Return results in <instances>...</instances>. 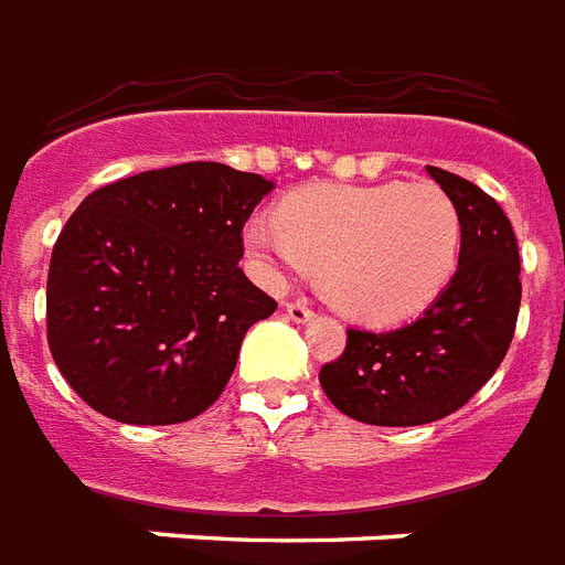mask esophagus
I'll return each mask as SVG.
<instances>
[{
	"label": "esophagus",
	"instance_id": "34e87169",
	"mask_svg": "<svg viewBox=\"0 0 565 565\" xmlns=\"http://www.w3.org/2000/svg\"><path fill=\"white\" fill-rule=\"evenodd\" d=\"M284 310H287V317L292 319V322H308L310 317H313V310H310V305L305 299H292L284 305Z\"/></svg>",
	"mask_w": 565,
	"mask_h": 565
}]
</instances>
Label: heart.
<instances>
[{"label": "heart", "mask_w": 565, "mask_h": 565, "mask_svg": "<svg viewBox=\"0 0 565 565\" xmlns=\"http://www.w3.org/2000/svg\"><path fill=\"white\" fill-rule=\"evenodd\" d=\"M246 246L269 273H326L328 296L363 322H402L437 301L460 260V216L437 184L292 190L278 222L252 220Z\"/></svg>", "instance_id": "b5f03b06"}]
</instances>
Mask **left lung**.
I'll return each mask as SVG.
<instances>
[{
	"instance_id": "8db88e82",
	"label": "left lung",
	"mask_w": 565,
	"mask_h": 565,
	"mask_svg": "<svg viewBox=\"0 0 565 565\" xmlns=\"http://www.w3.org/2000/svg\"><path fill=\"white\" fill-rule=\"evenodd\" d=\"M460 216V260L437 301L395 331L349 328L345 352L319 370L337 411L366 425L407 428L460 411L504 361L522 281L513 225L492 195L428 167Z\"/></svg>"
}]
</instances>
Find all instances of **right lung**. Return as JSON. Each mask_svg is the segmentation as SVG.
<instances>
[{
    "mask_svg": "<svg viewBox=\"0 0 565 565\" xmlns=\"http://www.w3.org/2000/svg\"><path fill=\"white\" fill-rule=\"evenodd\" d=\"M275 184L225 163L149 170L93 190L49 264V352L108 419L175 425L204 413L243 337L278 301L239 269L243 225Z\"/></svg>",
    "mask_w": 565,
    "mask_h": 565,
    "instance_id": "right-lung-1",
    "label": "right lung"
}]
</instances>
